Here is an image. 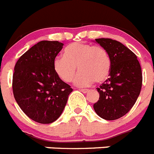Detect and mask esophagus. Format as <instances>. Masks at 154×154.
I'll list each match as a JSON object with an SVG mask.
<instances>
[{
    "label": "esophagus",
    "mask_w": 154,
    "mask_h": 154,
    "mask_svg": "<svg viewBox=\"0 0 154 154\" xmlns=\"http://www.w3.org/2000/svg\"><path fill=\"white\" fill-rule=\"evenodd\" d=\"M80 91L82 92L83 93H87L90 92V90H86V89H82V90H80Z\"/></svg>",
    "instance_id": "obj_1"
}]
</instances>
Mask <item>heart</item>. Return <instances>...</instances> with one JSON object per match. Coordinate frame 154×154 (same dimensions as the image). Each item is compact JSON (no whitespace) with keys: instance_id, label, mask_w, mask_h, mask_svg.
I'll return each mask as SVG.
<instances>
[{"instance_id":"heart-1","label":"heart","mask_w":154,"mask_h":154,"mask_svg":"<svg viewBox=\"0 0 154 154\" xmlns=\"http://www.w3.org/2000/svg\"><path fill=\"white\" fill-rule=\"evenodd\" d=\"M64 57L54 59L53 68L59 78L71 82L78 70L74 82L81 87L91 86L96 81L104 82L111 72V61L107 51L102 47L86 43H72L64 49Z\"/></svg>"}]
</instances>
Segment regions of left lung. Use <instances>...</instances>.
<instances>
[{
	"label": "left lung",
	"instance_id": "left-lung-1",
	"mask_svg": "<svg viewBox=\"0 0 154 154\" xmlns=\"http://www.w3.org/2000/svg\"><path fill=\"white\" fill-rule=\"evenodd\" d=\"M111 57L109 78L97 88L99 100L94 111L105 120H116L126 115L136 102L141 91L143 76L136 55L122 43L107 38L96 39Z\"/></svg>",
	"mask_w": 154,
	"mask_h": 154
}]
</instances>
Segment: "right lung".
I'll return each instance as SVG.
<instances>
[{
	"mask_svg": "<svg viewBox=\"0 0 154 154\" xmlns=\"http://www.w3.org/2000/svg\"><path fill=\"white\" fill-rule=\"evenodd\" d=\"M58 41L43 40L22 54L14 66V99L29 118L50 124L61 116L72 89L55 73L54 59L63 47Z\"/></svg>",
	"mask_w": 154,
	"mask_h": 154,
	"instance_id": "obj_1",
	"label": "right lung"
}]
</instances>
